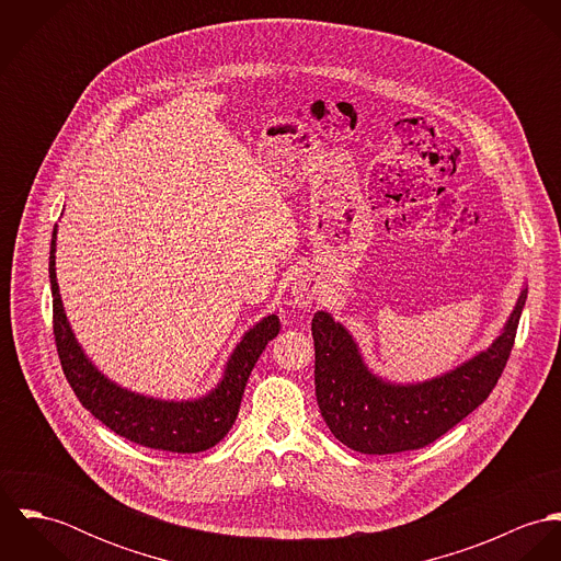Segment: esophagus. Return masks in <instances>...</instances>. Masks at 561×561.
I'll return each instance as SVG.
<instances>
[{
  "mask_svg": "<svg viewBox=\"0 0 561 561\" xmlns=\"http://www.w3.org/2000/svg\"><path fill=\"white\" fill-rule=\"evenodd\" d=\"M318 298V283L311 276H298L291 285V300L298 307H311Z\"/></svg>",
  "mask_w": 561,
  "mask_h": 561,
  "instance_id": "34e87169",
  "label": "esophagus"
}]
</instances>
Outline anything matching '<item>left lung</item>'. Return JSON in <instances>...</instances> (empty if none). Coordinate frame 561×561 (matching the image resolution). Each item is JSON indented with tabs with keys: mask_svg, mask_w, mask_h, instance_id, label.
I'll return each instance as SVG.
<instances>
[{
	"mask_svg": "<svg viewBox=\"0 0 561 561\" xmlns=\"http://www.w3.org/2000/svg\"><path fill=\"white\" fill-rule=\"evenodd\" d=\"M525 300L527 289L485 352L416 385H393L374 376L352 334L318 311L311 321L316 396L334 438L369 456L421 449L440 438L492 393L514 347Z\"/></svg>",
	"mask_w": 561,
	"mask_h": 561,
	"instance_id": "1",
	"label": "left lung"
}]
</instances>
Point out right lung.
Returning <instances> with one entry per match:
<instances>
[{
  "mask_svg": "<svg viewBox=\"0 0 561 561\" xmlns=\"http://www.w3.org/2000/svg\"><path fill=\"white\" fill-rule=\"evenodd\" d=\"M49 280L58 356L81 405L118 436L161 451L198 454L218 445L229 434L238 419L250 371L265 345L280 330L278 316H267L250 328L233 350L222 380L205 398L194 401L153 400L110 382L85 358L60 300L56 280V229L49 250Z\"/></svg>",
  "mask_w": 561,
  "mask_h": 561,
  "instance_id": "obj_1",
  "label": "right lung"
}]
</instances>
